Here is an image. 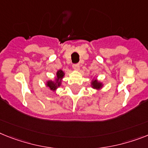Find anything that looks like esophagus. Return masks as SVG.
I'll return each mask as SVG.
<instances>
[{"label":"esophagus","instance_id":"obj_1","mask_svg":"<svg viewBox=\"0 0 148 148\" xmlns=\"http://www.w3.org/2000/svg\"><path fill=\"white\" fill-rule=\"evenodd\" d=\"M73 68L75 69V70H79V69H80V64H79V63L74 64H73Z\"/></svg>","mask_w":148,"mask_h":148}]
</instances>
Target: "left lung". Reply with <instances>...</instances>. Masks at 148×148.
<instances>
[{"instance_id": "1", "label": "left lung", "mask_w": 148, "mask_h": 148, "mask_svg": "<svg viewBox=\"0 0 148 148\" xmlns=\"http://www.w3.org/2000/svg\"><path fill=\"white\" fill-rule=\"evenodd\" d=\"M92 84L93 87L95 88V89H99V88H100L101 86V84L100 83H99V82H97V80H94V81H92Z\"/></svg>"}]
</instances>
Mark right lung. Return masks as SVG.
Here are the masks:
<instances>
[{
  "instance_id": "right-lung-1",
  "label": "right lung",
  "mask_w": 148,
  "mask_h": 148,
  "mask_svg": "<svg viewBox=\"0 0 148 148\" xmlns=\"http://www.w3.org/2000/svg\"><path fill=\"white\" fill-rule=\"evenodd\" d=\"M57 78L56 79V81H49L47 83V86H49L50 88V89H53V90H55L58 86H59L60 85V82H61V79L64 76V72L62 71V70L58 71L57 72Z\"/></svg>"
}]
</instances>
